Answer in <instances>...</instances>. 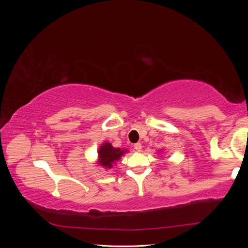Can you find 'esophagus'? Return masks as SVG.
<instances>
[{
  "mask_svg": "<svg viewBox=\"0 0 248 248\" xmlns=\"http://www.w3.org/2000/svg\"><path fill=\"white\" fill-rule=\"evenodd\" d=\"M134 149H136L137 151H140V150H141V144H140V142H137V144L134 145Z\"/></svg>",
  "mask_w": 248,
  "mask_h": 248,
  "instance_id": "esophagus-1",
  "label": "esophagus"
}]
</instances>
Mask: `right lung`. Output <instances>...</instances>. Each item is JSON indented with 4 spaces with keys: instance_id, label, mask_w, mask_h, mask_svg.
<instances>
[{
    "instance_id": "1",
    "label": "right lung",
    "mask_w": 248,
    "mask_h": 248,
    "mask_svg": "<svg viewBox=\"0 0 248 248\" xmlns=\"http://www.w3.org/2000/svg\"><path fill=\"white\" fill-rule=\"evenodd\" d=\"M126 150H121L119 148H114L109 142H104L99 148L98 156H99V164L106 168H111L112 162L118 161Z\"/></svg>"
}]
</instances>
